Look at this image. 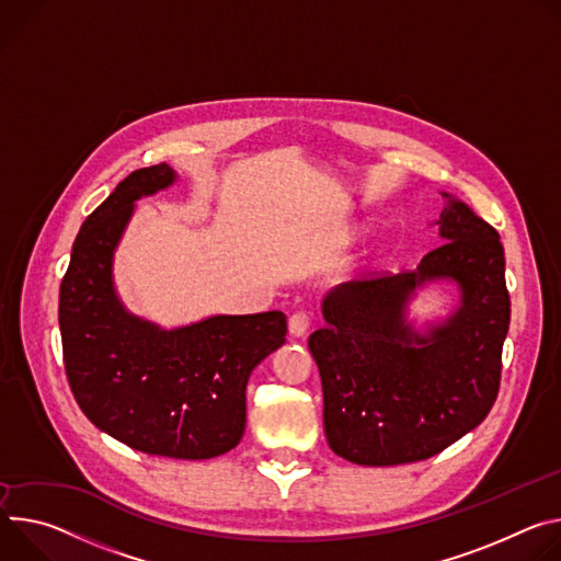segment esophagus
I'll return each mask as SVG.
<instances>
[{
	"label": "esophagus",
	"instance_id": "1",
	"mask_svg": "<svg viewBox=\"0 0 561 561\" xmlns=\"http://www.w3.org/2000/svg\"><path fill=\"white\" fill-rule=\"evenodd\" d=\"M289 334L294 336V339H300V336H305V332L309 330V314L307 312H296V314H291L289 317Z\"/></svg>",
	"mask_w": 561,
	"mask_h": 561
}]
</instances>
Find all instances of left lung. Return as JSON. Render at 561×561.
<instances>
[{
	"label": "left lung",
	"mask_w": 561,
	"mask_h": 561,
	"mask_svg": "<svg viewBox=\"0 0 561 561\" xmlns=\"http://www.w3.org/2000/svg\"><path fill=\"white\" fill-rule=\"evenodd\" d=\"M442 247L414 272L330 289L325 328L309 336L323 383L330 448L358 466H399L439 455L490 412L511 323L504 247L466 203L444 194ZM450 279L460 305L419 333L407 305L427 282Z\"/></svg>",
	"instance_id": "1"
}]
</instances>
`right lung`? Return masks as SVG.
Here are the masks:
<instances>
[{
    "mask_svg": "<svg viewBox=\"0 0 561 561\" xmlns=\"http://www.w3.org/2000/svg\"><path fill=\"white\" fill-rule=\"evenodd\" d=\"M175 178L167 162L138 169L84 220L59 285V332L69 386L95 427L134 450L196 461L242 439L247 381L285 343L287 319L216 314L164 330L122 305L115 247L136 201Z\"/></svg>",
    "mask_w": 561,
    "mask_h": 561,
    "instance_id": "1",
    "label": "right lung"
}]
</instances>
